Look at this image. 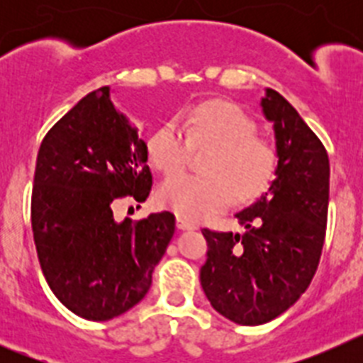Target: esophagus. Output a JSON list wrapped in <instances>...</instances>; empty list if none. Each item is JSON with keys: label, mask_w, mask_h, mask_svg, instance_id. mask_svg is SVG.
<instances>
[{"label": "esophagus", "mask_w": 363, "mask_h": 363, "mask_svg": "<svg viewBox=\"0 0 363 363\" xmlns=\"http://www.w3.org/2000/svg\"><path fill=\"white\" fill-rule=\"evenodd\" d=\"M176 227H178L179 230H191V229H196V223H192V221L185 220V218L178 216L176 218Z\"/></svg>", "instance_id": "1"}]
</instances>
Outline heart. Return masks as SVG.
Returning <instances> with one entry per match:
<instances>
[{"instance_id":"obj_1","label":"heart","mask_w":363,"mask_h":363,"mask_svg":"<svg viewBox=\"0 0 363 363\" xmlns=\"http://www.w3.org/2000/svg\"><path fill=\"white\" fill-rule=\"evenodd\" d=\"M258 125L240 105L209 99L184 114L179 123H165L147 143V156L160 172L183 170L192 150L207 148L203 175L167 178L158 191L163 207L187 220H201L230 201L251 203L271 187L278 169V150L256 134Z\"/></svg>"}]
</instances>
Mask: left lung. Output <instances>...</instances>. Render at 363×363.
I'll use <instances>...</instances> for the list:
<instances>
[{
    "label": "left lung",
    "mask_w": 363,
    "mask_h": 363,
    "mask_svg": "<svg viewBox=\"0 0 363 363\" xmlns=\"http://www.w3.org/2000/svg\"><path fill=\"white\" fill-rule=\"evenodd\" d=\"M274 123L277 179L234 214L245 234L201 229L209 251L200 271L211 306L230 322L259 325L306 293L318 269L329 209V156L320 138L277 91L262 99Z\"/></svg>",
    "instance_id": "left-lung-1"
}]
</instances>
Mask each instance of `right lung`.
<instances>
[{
  "label": "right lung",
  "mask_w": 363,
  "mask_h": 363,
  "mask_svg": "<svg viewBox=\"0 0 363 363\" xmlns=\"http://www.w3.org/2000/svg\"><path fill=\"white\" fill-rule=\"evenodd\" d=\"M147 145L114 108L108 86L86 94L45 134L30 221L43 277L67 309L105 322L142 301L176 229L169 211L114 220L118 200L145 201Z\"/></svg>",
  "instance_id": "add662e5"
}]
</instances>
